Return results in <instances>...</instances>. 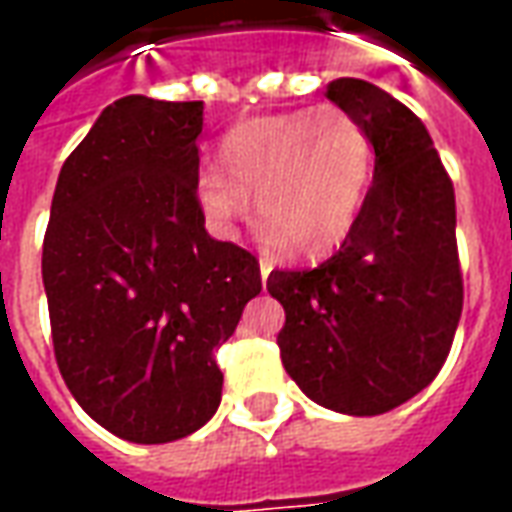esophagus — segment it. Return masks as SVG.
Segmentation results:
<instances>
[{
	"instance_id": "1",
	"label": "esophagus",
	"mask_w": 512,
	"mask_h": 512,
	"mask_svg": "<svg viewBox=\"0 0 512 512\" xmlns=\"http://www.w3.org/2000/svg\"><path fill=\"white\" fill-rule=\"evenodd\" d=\"M271 268H274V263H271L268 257H260V277H263V282H266L268 274H271Z\"/></svg>"
}]
</instances>
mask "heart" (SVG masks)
Wrapping results in <instances>:
<instances>
[{
    "mask_svg": "<svg viewBox=\"0 0 512 512\" xmlns=\"http://www.w3.org/2000/svg\"><path fill=\"white\" fill-rule=\"evenodd\" d=\"M219 166L205 164L194 180L216 230H233L255 194L268 244L318 257L343 244L365 211L376 145L348 109L318 106L235 123L219 142Z\"/></svg>",
    "mask_w": 512,
    "mask_h": 512,
    "instance_id": "1",
    "label": "heart"
}]
</instances>
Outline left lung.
<instances>
[{
	"label": "left lung",
	"mask_w": 512,
	"mask_h": 512,
	"mask_svg": "<svg viewBox=\"0 0 512 512\" xmlns=\"http://www.w3.org/2000/svg\"><path fill=\"white\" fill-rule=\"evenodd\" d=\"M326 98L373 136L370 197L337 255L271 271L266 288L285 307L277 345L301 392L376 417L422 392L450 354L463 310L455 191L408 106L362 79H334Z\"/></svg>",
	"instance_id": "obj_1"
}]
</instances>
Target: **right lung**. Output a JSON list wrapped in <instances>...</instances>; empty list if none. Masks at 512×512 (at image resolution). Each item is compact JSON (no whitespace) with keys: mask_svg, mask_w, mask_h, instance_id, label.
Masks as SVG:
<instances>
[{"mask_svg":"<svg viewBox=\"0 0 512 512\" xmlns=\"http://www.w3.org/2000/svg\"><path fill=\"white\" fill-rule=\"evenodd\" d=\"M202 101L126 95L65 158L43 238L54 356L109 433L167 444L222 400L213 351L263 282L252 252L205 233Z\"/></svg>","mask_w":512,"mask_h":512,"instance_id":"obj_1","label":"right lung"}]
</instances>
